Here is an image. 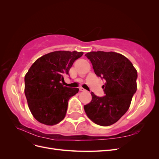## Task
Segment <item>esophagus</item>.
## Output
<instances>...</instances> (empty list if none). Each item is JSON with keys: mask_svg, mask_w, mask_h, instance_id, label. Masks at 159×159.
<instances>
[{"mask_svg": "<svg viewBox=\"0 0 159 159\" xmlns=\"http://www.w3.org/2000/svg\"><path fill=\"white\" fill-rule=\"evenodd\" d=\"M79 89H80V91H85V89H84L83 88H81V87H80Z\"/></svg>", "mask_w": 159, "mask_h": 159, "instance_id": "34e87169", "label": "esophagus"}]
</instances>
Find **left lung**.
<instances>
[{
	"mask_svg": "<svg viewBox=\"0 0 159 159\" xmlns=\"http://www.w3.org/2000/svg\"><path fill=\"white\" fill-rule=\"evenodd\" d=\"M90 60L95 74L105 80V95L91 92L92 100L84 105L88 117L101 126L116 123L129 108L137 91V71L125 56L113 52H91L85 55Z\"/></svg>",
	"mask_w": 159,
	"mask_h": 159,
	"instance_id": "1",
	"label": "left lung"
}]
</instances>
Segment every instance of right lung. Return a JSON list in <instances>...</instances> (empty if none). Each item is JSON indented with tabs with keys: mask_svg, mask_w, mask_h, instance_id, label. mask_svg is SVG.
I'll use <instances>...</instances> for the list:
<instances>
[{
	"mask_svg": "<svg viewBox=\"0 0 159 159\" xmlns=\"http://www.w3.org/2000/svg\"><path fill=\"white\" fill-rule=\"evenodd\" d=\"M83 52L56 51L38 58L25 78L28 107L38 121L54 125L64 119L69 99L79 91L62 85L64 76Z\"/></svg>",
	"mask_w": 159,
	"mask_h": 159,
	"instance_id": "add662e5",
	"label": "right lung"
}]
</instances>
